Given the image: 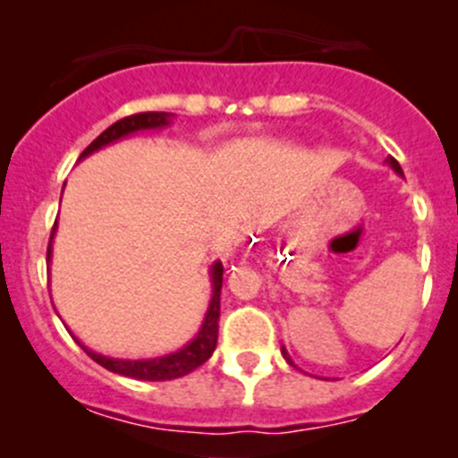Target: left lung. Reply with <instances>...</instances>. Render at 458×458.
<instances>
[{
	"mask_svg": "<svg viewBox=\"0 0 458 458\" xmlns=\"http://www.w3.org/2000/svg\"><path fill=\"white\" fill-rule=\"evenodd\" d=\"M386 164H387V165H390V168H392V170H394V173H396V174H401V177H403V170H401L399 161H396V159H394V157H387V159H386ZM281 354H284V359H285V361H288V363H290V366H293V359H290V357H288V352H285V348H281Z\"/></svg>",
	"mask_w": 458,
	"mask_h": 458,
	"instance_id": "8db88e82",
	"label": "left lung"
}]
</instances>
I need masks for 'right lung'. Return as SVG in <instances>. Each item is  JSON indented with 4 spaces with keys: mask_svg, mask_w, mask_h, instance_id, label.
<instances>
[{
    "mask_svg": "<svg viewBox=\"0 0 458 458\" xmlns=\"http://www.w3.org/2000/svg\"><path fill=\"white\" fill-rule=\"evenodd\" d=\"M173 122V113H137L131 114V117H123L119 122H114L113 126L106 128L90 146L86 148L80 155V159L92 155L99 148L108 146V143L119 141L122 137L132 135V132L140 131H152V128H164ZM55 230H57V221L53 225V233H50L48 242V252H46V261L50 263V257H53V237ZM210 281H212V299L210 306H208L206 317H203V323L197 332V336L192 341H188L182 350L173 354H165V357H155V359H113L104 357V354H97L92 350H88L84 344H81L77 336L72 339L84 348V352L92 359L95 363H99L106 370L114 374H123V377L140 378V381H170V378L186 377L192 370L206 363L208 359L212 357L216 348V335H219V301H221V284H224V266L221 261H215L210 267Z\"/></svg>",
    "mask_w": 458,
    "mask_h": 458,
    "instance_id": "obj_1",
    "label": "right lung"
}]
</instances>
